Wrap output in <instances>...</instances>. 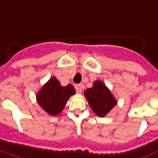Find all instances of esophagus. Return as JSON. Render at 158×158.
I'll return each mask as SVG.
<instances>
[{
	"label": "esophagus",
	"mask_w": 158,
	"mask_h": 158,
	"mask_svg": "<svg viewBox=\"0 0 158 158\" xmlns=\"http://www.w3.org/2000/svg\"><path fill=\"white\" fill-rule=\"evenodd\" d=\"M82 89H83V86H82V84H77L76 85V90L77 92L79 93H81L82 92Z\"/></svg>",
	"instance_id": "obj_1"
}]
</instances>
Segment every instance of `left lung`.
Wrapping results in <instances>:
<instances>
[{
	"label": "left lung",
	"mask_w": 158,
	"mask_h": 158,
	"mask_svg": "<svg viewBox=\"0 0 158 158\" xmlns=\"http://www.w3.org/2000/svg\"><path fill=\"white\" fill-rule=\"evenodd\" d=\"M84 94L93 112L99 117L105 116L117 103L110 91L100 81H95Z\"/></svg>",
	"instance_id": "1"
}]
</instances>
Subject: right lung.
<instances>
[{
  "label": "right lung",
  "mask_w": 158,
  "mask_h": 158,
  "mask_svg": "<svg viewBox=\"0 0 158 158\" xmlns=\"http://www.w3.org/2000/svg\"><path fill=\"white\" fill-rule=\"evenodd\" d=\"M76 93L71 85L62 87L55 77L50 78L37 96L38 103L46 112L56 115L61 112L69 98Z\"/></svg>",
  "instance_id": "right-lung-1"
}]
</instances>
